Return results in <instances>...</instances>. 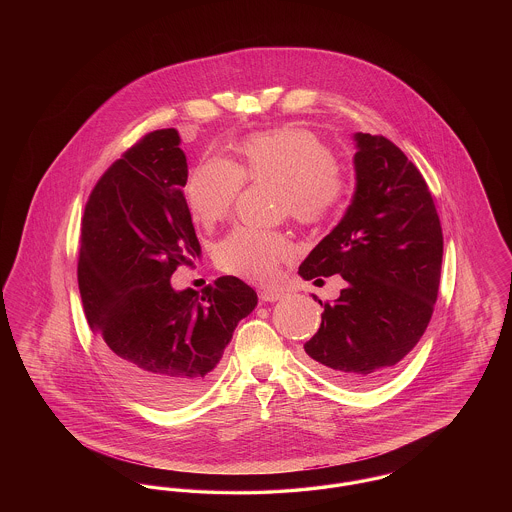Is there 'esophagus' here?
<instances>
[{"label":"esophagus","instance_id":"34e87169","mask_svg":"<svg viewBox=\"0 0 512 512\" xmlns=\"http://www.w3.org/2000/svg\"><path fill=\"white\" fill-rule=\"evenodd\" d=\"M282 295L284 293L278 292V290H263V292L259 293V297H261V301H278V299H282Z\"/></svg>","mask_w":512,"mask_h":512}]
</instances>
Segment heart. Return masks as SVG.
I'll list each match as a JSON object with an SVG mask.
<instances>
[{
	"label": "heart",
	"instance_id": "heart-1",
	"mask_svg": "<svg viewBox=\"0 0 512 512\" xmlns=\"http://www.w3.org/2000/svg\"><path fill=\"white\" fill-rule=\"evenodd\" d=\"M244 178L284 186V213L303 224L328 219L343 195L334 151L309 130L276 128L244 140L240 165L205 157L195 167L186 184V199L195 220L211 226L224 219ZM292 251V244L280 234L240 228L217 245L215 261L226 274L263 284L276 278Z\"/></svg>",
	"mask_w": 512,
	"mask_h": 512
}]
</instances>
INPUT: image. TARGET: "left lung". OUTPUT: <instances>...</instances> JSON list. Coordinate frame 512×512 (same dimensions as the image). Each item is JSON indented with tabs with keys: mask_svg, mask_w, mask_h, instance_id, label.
Listing matches in <instances>:
<instances>
[{
	"mask_svg": "<svg viewBox=\"0 0 512 512\" xmlns=\"http://www.w3.org/2000/svg\"><path fill=\"white\" fill-rule=\"evenodd\" d=\"M355 194L338 226L299 267L303 280L340 274L305 361L363 390L384 382L422 338L438 299L443 236L422 174L384 136L357 132ZM322 305V301H318Z\"/></svg>",
	"mask_w": 512,
	"mask_h": 512,
	"instance_id": "8db88e82",
	"label": "left lung"
}]
</instances>
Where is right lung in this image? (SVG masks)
Listing matches in <instances>:
<instances>
[{"label":"right lung","instance_id":"right-lung-1","mask_svg":"<svg viewBox=\"0 0 512 512\" xmlns=\"http://www.w3.org/2000/svg\"><path fill=\"white\" fill-rule=\"evenodd\" d=\"M186 155L174 128L155 130L99 178L84 209L78 288L107 368L159 409L209 386L257 293L236 276L205 292L174 290L176 267L201 257L182 188Z\"/></svg>","mask_w":512,"mask_h":512}]
</instances>
